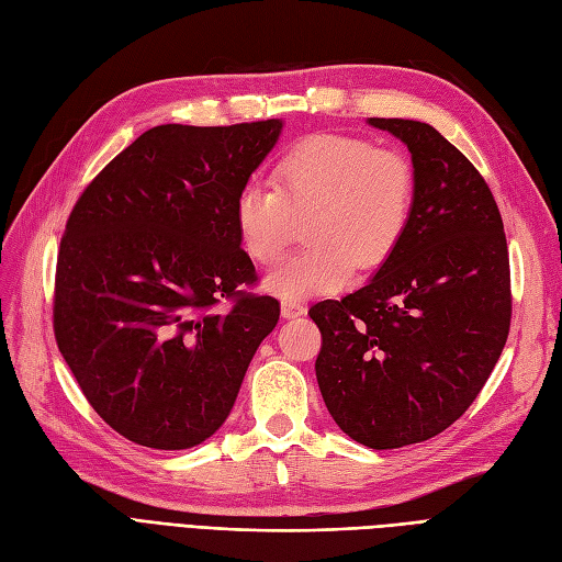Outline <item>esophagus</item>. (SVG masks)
I'll return each mask as SVG.
<instances>
[{"label":"esophagus","instance_id":"esophagus-1","mask_svg":"<svg viewBox=\"0 0 562 562\" xmlns=\"http://www.w3.org/2000/svg\"><path fill=\"white\" fill-rule=\"evenodd\" d=\"M304 314H306V306H302V304H297V302H290V300L281 302V316H283L285 321L300 318V316H304Z\"/></svg>","mask_w":562,"mask_h":562}]
</instances>
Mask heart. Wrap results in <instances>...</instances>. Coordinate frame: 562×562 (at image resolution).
Segmentation results:
<instances>
[{"instance_id": "b5f03b06", "label": "heart", "mask_w": 562, "mask_h": 562, "mask_svg": "<svg viewBox=\"0 0 562 562\" xmlns=\"http://www.w3.org/2000/svg\"><path fill=\"white\" fill-rule=\"evenodd\" d=\"M274 186L248 183L235 200L244 254L277 262L308 218V246L265 277L281 300L337 293L356 265L364 272L393 258L412 223L416 179L402 153L374 148L351 134H312L290 146L272 173Z\"/></svg>"}]
</instances>
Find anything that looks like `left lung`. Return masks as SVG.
Returning a JSON list of instances; mask_svg holds the SVG:
<instances>
[{"label": "left lung", "instance_id": "1", "mask_svg": "<svg viewBox=\"0 0 562 562\" xmlns=\"http://www.w3.org/2000/svg\"><path fill=\"white\" fill-rule=\"evenodd\" d=\"M412 153L414 211L400 248L344 300L308 308L323 335L327 412L364 447L418 443L476 400L512 321L505 225L474 165L418 121L370 119Z\"/></svg>", "mask_w": 562, "mask_h": 562}]
</instances>
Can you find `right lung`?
<instances>
[{
	"label": "right lung",
	"mask_w": 562,
	"mask_h": 562,
	"mask_svg": "<svg viewBox=\"0 0 562 562\" xmlns=\"http://www.w3.org/2000/svg\"><path fill=\"white\" fill-rule=\"evenodd\" d=\"M283 121L158 125L76 202L57 256L53 327L86 400L125 439L198 447L239 395L279 302L244 295L256 267L235 200ZM233 300L227 313L215 306Z\"/></svg>",
	"instance_id": "1"
}]
</instances>
